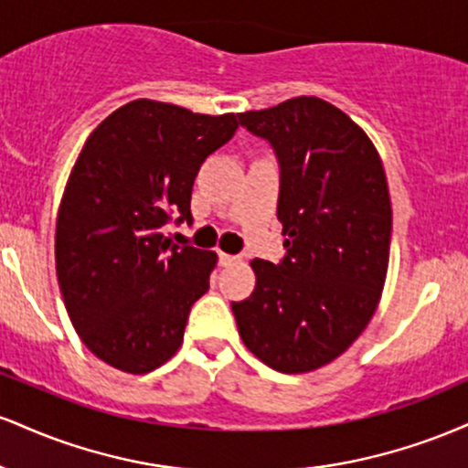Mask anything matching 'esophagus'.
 Listing matches in <instances>:
<instances>
[{
	"label": "esophagus",
	"instance_id": "34e87169",
	"mask_svg": "<svg viewBox=\"0 0 468 468\" xmlns=\"http://www.w3.org/2000/svg\"><path fill=\"white\" fill-rule=\"evenodd\" d=\"M239 257L238 255H229V252H219V266H233L238 264Z\"/></svg>",
	"mask_w": 468,
	"mask_h": 468
}]
</instances>
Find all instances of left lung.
I'll return each instance as SVG.
<instances>
[{
	"instance_id": "obj_1",
	"label": "left lung",
	"mask_w": 468,
	"mask_h": 468,
	"mask_svg": "<svg viewBox=\"0 0 468 468\" xmlns=\"http://www.w3.org/2000/svg\"><path fill=\"white\" fill-rule=\"evenodd\" d=\"M239 122L277 154L286 257L252 260L255 290L230 308L261 363L314 372L361 336L383 294L391 239L383 160L346 112L316 96L244 112Z\"/></svg>"
}]
</instances>
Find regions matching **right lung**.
<instances>
[{"instance_id":"add662e5","label":"right lung","mask_w":468,"mask_h":468,"mask_svg":"<svg viewBox=\"0 0 468 468\" xmlns=\"http://www.w3.org/2000/svg\"><path fill=\"white\" fill-rule=\"evenodd\" d=\"M238 127V114L138 99L80 149L58 204L57 279L80 341L112 367L147 374L180 350L218 255L169 244L163 227L191 222L200 165Z\"/></svg>"}]
</instances>
